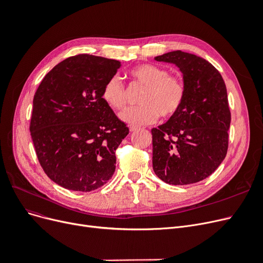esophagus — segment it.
Wrapping results in <instances>:
<instances>
[{
  "mask_svg": "<svg viewBox=\"0 0 263 263\" xmlns=\"http://www.w3.org/2000/svg\"><path fill=\"white\" fill-rule=\"evenodd\" d=\"M129 130L133 133V132H136V130H138V127L137 126H129Z\"/></svg>",
  "mask_w": 263,
  "mask_h": 263,
  "instance_id": "obj_1",
  "label": "esophagus"
}]
</instances>
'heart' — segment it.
Masks as SVG:
<instances>
[{"label": "heart", "mask_w": 263, "mask_h": 263, "mask_svg": "<svg viewBox=\"0 0 263 263\" xmlns=\"http://www.w3.org/2000/svg\"><path fill=\"white\" fill-rule=\"evenodd\" d=\"M134 83L145 87L139 97V106L126 109L121 118L132 126L155 123L159 115L170 118L176 115L185 100L186 89L181 78L171 76L166 69L142 63L129 71ZM101 97L114 110H122L127 104L125 85L117 76L108 78L102 87Z\"/></svg>", "instance_id": "b5f03b06"}]
</instances>
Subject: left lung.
Segmentation results:
<instances>
[{"mask_svg":"<svg viewBox=\"0 0 263 263\" xmlns=\"http://www.w3.org/2000/svg\"><path fill=\"white\" fill-rule=\"evenodd\" d=\"M155 59L180 68L186 95L176 115L151 129L154 171L168 184L200 182L227 155L230 110L225 82L212 63L192 53L177 50Z\"/></svg>","mask_w":263,"mask_h":263,"instance_id":"8db88e82","label":"left lung"}]
</instances>
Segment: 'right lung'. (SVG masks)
<instances>
[{"label": "right lung", "instance_id": "1", "mask_svg": "<svg viewBox=\"0 0 263 263\" xmlns=\"http://www.w3.org/2000/svg\"><path fill=\"white\" fill-rule=\"evenodd\" d=\"M119 67L114 59L77 54L52 68L38 86L30 136L47 177L62 187L90 192L113 177L115 151L129 129L101 92Z\"/></svg>", "mask_w": 263, "mask_h": 263}]
</instances>
